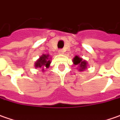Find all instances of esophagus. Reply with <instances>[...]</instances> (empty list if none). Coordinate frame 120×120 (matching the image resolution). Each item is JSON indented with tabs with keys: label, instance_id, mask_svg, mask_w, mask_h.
I'll list each match as a JSON object with an SVG mask.
<instances>
[{
	"label": "esophagus",
	"instance_id": "obj_1",
	"mask_svg": "<svg viewBox=\"0 0 120 120\" xmlns=\"http://www.w3.org/2000/svg\"><path fill=\"white\" fill-rule=\"evenodd\" d=\"M59 53L61 54V55H63L64 53V50H62V49H60V50H59Z\"/></svg>",
	"mask_w": 120,
	"mask_h": 120
}]
</instances>
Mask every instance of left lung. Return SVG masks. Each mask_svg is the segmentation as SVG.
Returning <instances> with one entry per match:
<instances>
[{
  "label": "left lung",
  "mask_w": 120,
  "mask_h": 120,
  "mask_svg": "<svg viewBox=\"0 0 120 120\" xmlns=\"http://www.w3.org/2000/svg\"><path fill=\"white\" fill-rule=\"evenodd\" d=\"M73 63L74 65H79V71H84L87 68V62L79 56H75V57L73 59Z\"/></svg>",
  "instance_id": "8db88e82"
}]
</instances>
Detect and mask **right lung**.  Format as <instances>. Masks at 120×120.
<instances>
[{
    "label": "right lung",
    "instance_id": "add662e5",
    "mask_svg": "<svg viewBox=\"0 0 120 120\" xmlns=\"http://www.w3.org/2000/svg\"><path fill=\"white\" fill-rule=\"evenodd\" d=\"M50 58H49V55H42L35 64V67L38 68H49L50 64ZM44 70V69H42Z\"/></svg>",
    "mask_w": 120,
    "mask_h": 120
}]
</instances>
